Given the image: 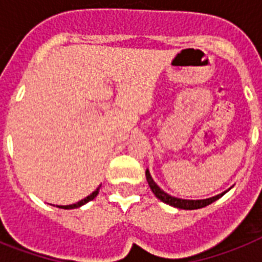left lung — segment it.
Segmentation results:
<instances>
[{
    "label": "left lung",
    "instance_id": "left-lung-1",
    "mask_svg": "<svg viewBox=\"0 0 262 262\" xmlns=\"http://www.w3.org/2000/svg\"><path fill=\"white\" fill-rule=\"evenodd\" d=\"M145 177H147V182L148 185H149V187H151L152 193L156 195V199H159L160 201H163L164 204H168V205H171V207L174 208H179V209H189V211H191V209H200V208H204L207 207V205H209V204H212L213 201H216V200H219L220 197L223 194H226L228 190L223 191V193H220V194L217 195H213V197H209V199H203V200H186V199H178V197H174V195L168 194V193H166V191L163 190V189H160L159 186H158V183L154 181V178H152L151 172H149V170H147L145 171Z\"/></svg>",
    "mask_w": 262,
    "mask_h": 262
}]
</instances>
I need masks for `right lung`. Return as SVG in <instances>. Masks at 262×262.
<instances>
[{"instance_id":"add662e5","label":"right lung","mask_w":262,"mask_h":262,"mask_svg":"<svg viewBox=\"0 0 262 262\" xmlns=\"http://www.w3.org/2000/svg\"><path fill=\"white\" fill-rule=\"evenodd\" d=\"M100 186H102V185H99V186H98V189H96V190H95V191H92V193H91V194L88 195V197H85V199L80 200L79 203H76V204H71V205H57V207H58V208H62V209H75V208L83 207L84 204L90 203L91 200H94L95 197H96V195L99 194V189H100Z\"/></svg>"}]
</instances>
